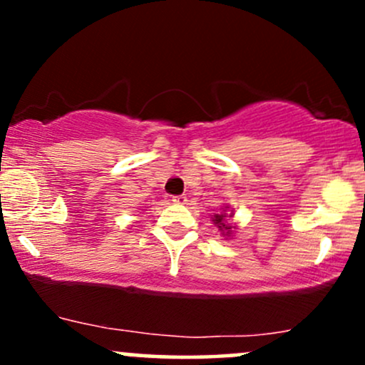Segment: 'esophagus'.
Returning a JSON list of instances; mask_svg holds the SVG:
<instances>
[{
	"label": "esophagus",
	"mask_w": 365,
	"mask_h": 365,
	"mask_svg": "<svg viewBox=\"0 0 365 365\" xmlns=\"http://www.w3.org/2000/svg\"><path fill=\"white\" fill-rule=\"evenodd\" d=\"M171 200H173L175 204H185L187 202V195H175Z\"/></svg>",
	"instance_id": "1"
}]
</instances>
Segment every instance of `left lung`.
I'll use <instances>...</instances> for the list:
<instances>
[{"instance_id": "obj_1", "label": "left lung", "mask_w": 365, "mask_h": 365, "mask_svg": "<svg viewBox=\"0 0 365 365\" xmlns=\"http://www.w3.org/2000/svg\"><path fill=\"white\" fill-rule=\"evenodd\" d=\"M228 216L232 217L233 212H230V215H228V212H226V209H223V212H220V215H215L212 221H215V225L221 230V232H223V235L230 237V233H232V230H235V226L230 225Z\"/></svg>"}]
</instances>
